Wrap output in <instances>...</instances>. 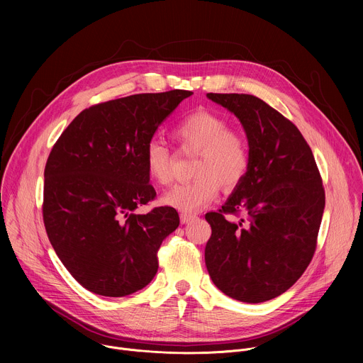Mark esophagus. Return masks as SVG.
I'll return each instance as SVG.
<instances>
[{
    "instance_id": "34e87169",
    "label": "esophagus",
    "mask_w": 363,
    "mask_h": 363,
    "mask_svg": "<svg viewBox=\"0 0 363 363\" xmlns=\"http://www.w3.org/2000/svg\"><path fill=\"white\" fill-rule=\"evenodd\" d=\"M179 218H181V223H182V224H188V223H192L194 220H196L198 217H196V216H194V214L182 213V214L179 216Z\"/></svg>"
}]
</instances>
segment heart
<instances>
[{
	"label": "heart",
	"mask_w": 363,
	"mask_h": 363,
	"mask_svg": "<svg viewBox=\"0 0 363 363\" xmlns=\"http://www.w3.org/2000/svg\"><path fill=\"white\" fill-rule=\"evenodd\" d=\"M175 138L199 153L194 164L195 179L174 185L161 202L184 213H194L218 195L220 184L234 188L250 167V145L244 133L230 129V122L208 111L184 118L174 129ZM145 168L152 181L165 185L172 178V157L168 147L152 139L145 149Z\"/></svg>",
	"instance_id": "obj_1"
}]
</instances>
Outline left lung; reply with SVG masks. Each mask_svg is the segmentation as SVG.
<instances>
[{
    "label": "left lung",
    "instance_id": "obj_1",
    "mask_svg": "<svg viewBox=\"0 0 363 363\" xmlns=\"http://www.w3.org/2000/svg\"><path fill=\"white\" fill-rule=\"evenodd\" d=\"M206 97L242 125L250 167L223 210L205 214L213 231L205 266L231 298L267 301L287 291L312 262L325 210L322 178L300 130L266 101L238 93ZM237 212L249 216L247 225L225 218Z\"/></svg>",
    "mask_w": 363,
    "mask_h": 363
}]
</instances>
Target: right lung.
I'll list each match as a JSON object with an SVG mask.
<instances>
[{
	"label": "right lung",
	"mask_w": 363,
	"mask_h": 363,
	"mask_svg": "<svg viewBox=\"0 0 363 363\" xmlns=\"http://www.w3.org/2000/svg\"><path fill=\"white\" fill-rule=\"evenodd\" d=\"M189 90L132 94L79 113L50 152L43 220L69 273L89 291L123 297L158 272L157 252L179 225L172 206L135 214L155 198L145 149Z\"/></svg>",
	"instance_id": "right-lung-1"
}]
</instances>
